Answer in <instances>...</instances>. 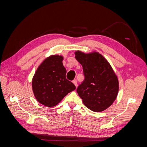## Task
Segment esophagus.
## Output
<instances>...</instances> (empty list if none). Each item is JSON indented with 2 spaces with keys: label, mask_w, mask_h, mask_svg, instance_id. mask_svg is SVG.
Instances as JSON below:
<instances>
[{
  "label": "esophagus",
  "mask_w": 147,
  "mask_h": 147,
  "mask_svg": "<svg viewBox=\"0 0 147 147\" xmlns=\"http://www.w3.org/2000/svg\"><path fill=\"white\" fill-rule=\"evenodd\" d=\"M72 82H73V83L75 84V86H77V80H74Z\"/></svg>",
  "instance_id": "obj_1"
}]
</instances>
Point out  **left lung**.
<instances>
[{
  "label": "left lung",
  "mask_w": 147,
  "mask_h": 147,
  "mask_svg": "<svg viewBox=\"0 0 147 147\" xmlns=\"http://www.w3.org/2000/svg\"><path fill=\"white\" fill-rule=\"evenodd\" d=\"M75 58L83 67L84 80L77 92L83 104L93 112H102L116 99L119 82L112 66L98 52H75Z\"/></svg>",
  "instance_id": "1"
}]
</instances>
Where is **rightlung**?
Segmentation results:
<instances>
[{
	"instance_id": "add662e5",
	"label": "right lung",
	"mask_w": 147,
	"mask_h": 147,
	"mask_svg": "<svg viewBox=\"0 0 147 147\" xmlns=\"http://www.w3.org/2000/svg\"><path fill=\"white\" fill-rule=\"evenodd\" d=\"M63 56L51 55L44 60L35 72L32 80L34 96L41 104L53 107L75 90L73 83L66 79Z\"/></svg>"
}]
</instances>
